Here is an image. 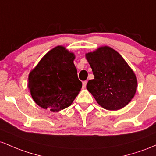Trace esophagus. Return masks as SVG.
<instances>
[{
	"mask_svg": "<svg viewBox=\"0 0 156 156\" xmlns=\"http://www.w3.org/2000/svg\"><path fill=\"white\" fill-rule=\"evenodd\" d=\"M86 85H87V81H83V88H85V87H86Z\"/></svg>",
	"mask_w": 156,
	"mask_h": 156,
	"instance_id": "1",
	"label": "esophagus"
}]
</instances>
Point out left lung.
I'll use <instances>...</instances> for the list:
<instances>
[{
  "label": "left lung",
  "mask_w": 156,
  "mask_h": 156,
  "mask_svg": "<svg viewBox=\"0 0 156 156\" xmlns=\"http://www.w3.org/2000/svg\"><path fill=\"white\" fill-rule=\"evenodd\" d=\"M85 57L94 75L86 87L98 104L108 111L127 105L136 92L137 79L123 57L109 46L99 47Z\"/></svg>",
  "instance_id": "1"
}]
</instances>
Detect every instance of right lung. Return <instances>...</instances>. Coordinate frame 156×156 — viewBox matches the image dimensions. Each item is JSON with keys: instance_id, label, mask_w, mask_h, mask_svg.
Instances as JSON below:
<instances>
[{"instance_id": "obj_1", "label": "right lung", "mask_w": 156, "mask_h": 156, "mask_svg": "<svg viewBox=\"0 0 156 156\" xmlns=\"http://www.w3.org/2000/svg\"><path fill=\"white\" fill-rule=\"evenodd\" d=\"M74 59V54L58 45L40 59L29 73L28 84L37 105L58 112L72 104L83 85L73 64Z\"/></svg>"}]
</instances>
